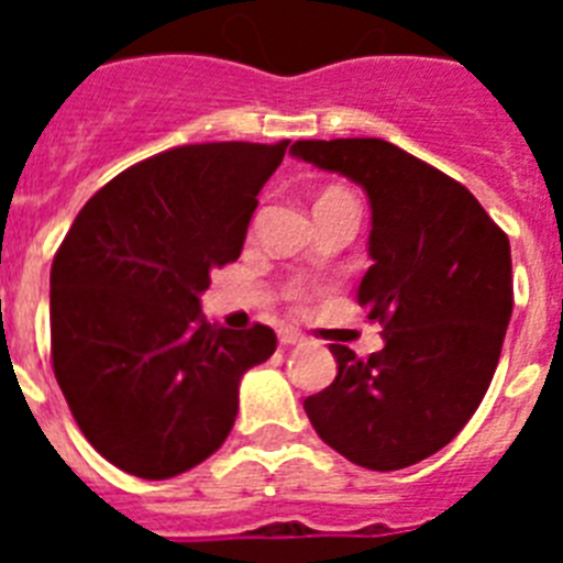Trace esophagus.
Returning a JSON list of instances; mask_svg holds the SVG:
<instances>
[{
	"label": "esophagus",
	"instance_id": "esophagus-1",
	"mask_svg": "<svg viewBox=\"0 0 563 563\" xmlns=\"http://www.w3.org/2000/svg\"><path fill=\"white\" fill-rule=\"evenodd\" d=\"M278 341H282V346H296V343H301L305 338L296 330H278Z\"/></svg>",
	"mask_w": 563,
	"mask_h": 563
}]
</instances>
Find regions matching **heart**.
I'll list each match as a JSON object with an SVG mask.
<instances>
[{
    "label": "heart",
    "mask_w": 563,
    "mask_h": 563,
    "mask_svg": "<svg viewBox=\"0 0 563 563\" xmlns=\"http://www.w3.org/2000/svg\"><path fill=\"white\" fill-rule=\"evenodd\" d=\"M330 194H335V191H330ZM324 197H327V194H324Z\"/></svg>",
    "instance_id": "1"
}]
</instances>
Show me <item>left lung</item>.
<instances>
[{
	"mask_svg": "<svg viewBox=\"0 0 563 563\" xmlns=\"http://www.w3.org/2000/svg\"><path fill=\"white\" fill-rule=\"evenodd\" d=\"M290 152L369 197L372 267L357 305L383 327L369 357L332 343L335 380L305 411L350 462L400 471L445 449L494 380L514 312L510 242L462 183L395 143L298 141Z\"/></svg>",
	"mask_w": 563,
	"mask_h": 563,
	"instance_id": "obj_1",
	"label": "left lung"
}]
</instances>
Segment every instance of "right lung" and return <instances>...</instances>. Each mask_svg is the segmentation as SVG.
Returning <instances> with one entry per match:
<instances>
[{
  "instance_id": "1",
  "label": "right lung",
  "mask_w": 563,
  "mask_h": 563,
  "mask_svg": "<svg viewBox=\"0 0 563 563\" xmlns=\"http://www.w3.org/2000/svg\"><path fill=\"white\" fill-rule=\"evenodd\" d=\"M287 143H197L126 168L78 211L49 271V355L89 445L141 479L220 449L239 380L276 352L265 324H208L211 271L236 262Z\"/></svg>"
}]
</instances>
